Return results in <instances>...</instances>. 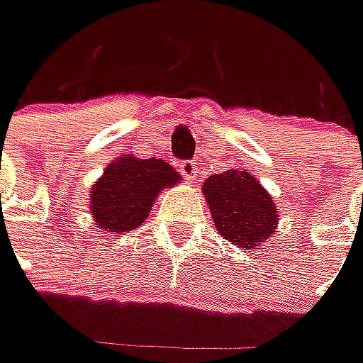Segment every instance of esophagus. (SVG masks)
Instances as JSON below:
<instances>
[{
    "instance_id": "34e87169",
    "label": "esophagus",
    "mask_w": 363,
    "mask_h": 363,
    "mask_svg": "<svg viewBox=\"0 0 363 363\" xmlns=\"http://www.w3.org/2000/svg\"><path fill=\"white\" fill-rule=\"evenodd\" d=\"M179 172H181L182 177L186 179V181H195V177H197V162L195 160H182L179 162Z\"/></svg>"
}]
</instances>
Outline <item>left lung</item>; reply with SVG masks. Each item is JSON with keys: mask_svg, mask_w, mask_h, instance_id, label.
<instances>
[{"mask_svg": "<svg viewBox=\"0 0 363 363\" xmlns=\"http://www.w3.org/2000/svg\"><path fill=\"white\" fill-rule=\"evenodd\" d=\"M203 195L222 238L240 248L265 242L279 220L265 186L246 170L209 177L203 182Z\"/></svg>", "mask_w": 363, "mask_h": 363, "instance_id": "obj_1", "label": "left lung"}]
</instances>
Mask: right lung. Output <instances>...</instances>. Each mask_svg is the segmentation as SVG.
Segmentation results:
<instances>
[{
	"label": "right lung",
	"instance_id": "add662e5",
	"mask_svg": "<svg viewBox=\"0 0 363 363\" xmlns=\"http://www.w3.org/2000/svg\"><path fill=\"white\" fill-rule=\"evenodd\" d=\"M181 174L164 160L121 156L111 162L92 186L90 216L100 230L129 232L145 222L162 189L174 186Z\"/></svg>",
	"mask_w": 363,
	"mask_h": 363
}]
</instances>
